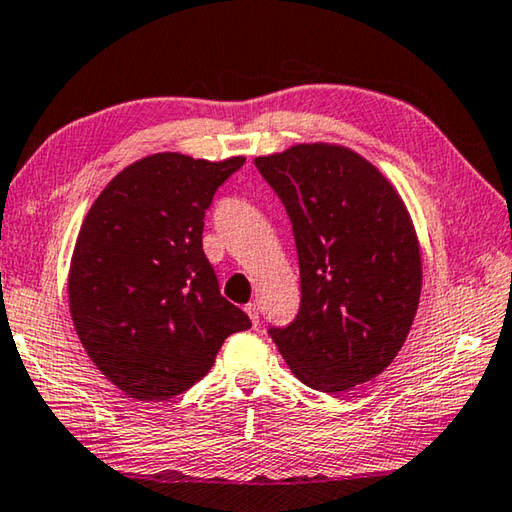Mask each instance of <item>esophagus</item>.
I'll list each match as a JSON object with an SVG mask.
<instances>
[{
  "label": "esophagus",
  "mask_w": 512,
  "mask_h": 512,
  "mask_svg": "<svg viewBox=\"0 0 512 512\" xmlns=\"http://www.w3.org/2000/svg\"><path fill=\"white\" fill-rule=\"evenodd\" d=\"M245 312H247V317L251 319V324H254V326L261 324V317H258V306H256V303H247Z\"/></svg>",
  "instance_id": "1"
}]
</instances>
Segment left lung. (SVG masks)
Segmentation results:
<instances>
[{"mask_svg": "<svg viewBox=\"0 0 512 512\" xmlns=\"http://www.w3.org/2000/svg\"><path fill=\"white\" fill-rule=\"evenodd\" d=\"M290 215L301 308L270 328L308 387L344 393L396 360L414 324L423 261L414 222L387 177L339 143H297L254 159Z\"/></svg>", "mask_w": 512, "mask_h": 512, "instance_id": "obj_1", "label": "left lung"}]
</instances>
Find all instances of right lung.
Masks as SVG:
<instances>
[{
    "instance_id": "add662e5",
    "label": "right lung",
    "mask_w": 512,
    "mask_h": 512,
    "mask_svg": "<svg viewBox=\"0 0 512 512\" xmlns=\"http://www.w3.org/2000/svg\"><path fill=\"white\" fill-rule=\"evenodd\" d=\"M242 164L157 152L125 166L89 206L69 310L89 360L125 396H177L209 373L224 339L251 326L220 294L202 249L204 213Z\"/></svg>"
}]
</instances>
